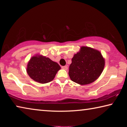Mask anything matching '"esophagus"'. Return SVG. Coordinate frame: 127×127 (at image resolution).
<instances>
[{
	"label": "esophagus",
	"mask_w": 127,
	"mask_h": 127,
	"mask_svg": "<svg viewBox=\"0 0 127 127\" xmlns=\"http://www.w3.org/2000/svg\"><path fill=\"white\" fill-rule=\"evenodd\" d=\"M62 68L63 69H64V70H67L68 67H67V66H62Z\"/></svg>",
	"instance_id": "obj_1"
}]
</instances>
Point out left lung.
Instances as JSON below:
<instances>
[{"mask_svg": "<svg viewBox=\"0 0 127 127\" xmlns=\"http://www.w3.org/2000/svg\"><path fill=\"white\" fill-rule=\"evenodd\" d=\"M105 61L100 51L83 46L72 59L69 76L72 81L82 85L97 79L103 71Z\"/></svg>", "mask_w": 127, "mask_h": 127, "instance_id": "8db88e82", "label": "left lung"}]
</instances>
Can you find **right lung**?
<instances>
[{
  "mask_svg": "<svg viewBox=\"0 0 127 127\" xmlns=\"http://www.w3.org/2000/svg\"><path fill=\"white\" fill-rule=\"evenodd\" d=\"M61 66L49 58L36 56L30 59L27 65V72L31 78L37 82L46 83L54 78Z\"/></svg>",
  "mask_w": 127,
  "mask_h": 127,
  "instance_id": "obj_1",
  "label": "right lung"
}]
</instances>
